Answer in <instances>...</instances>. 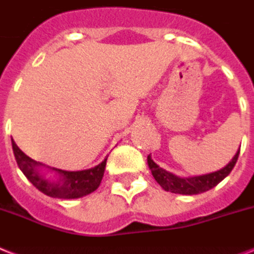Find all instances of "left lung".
Masks as SVG:
<instances>
[{
	"label": "left lung",
	"mask_w": 254,
	"mask_h": 254,
	"mask_svg": "<svg viewBox=\"0 0 254 254\" xmlns=\"http://www.w3.org/2000/svg\"><path fill=\"white\" fill-rule=\"evenodd\" d=\"M239 152H240V147L239 151L235 154L227 166L223 167L222 170L211 172V174L206 175H199V176H193V177H180L176 175L171 174L168 171L163 170L162 167H159L154 160L151 159V156H147V164L151 170V174L156 183L167 191L171 193H176V194H185V195H191V194H199L206 190L213 189L214 187L219 184L220 181L223 180L224 177H227L232 168L235 167L236 162H238Z\"/></svg>",
	"instance_id": "1"
}]
</instances>
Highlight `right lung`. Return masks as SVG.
I'll return each mask as SVG.
<instances>
[{"label": "right lung", "mask_w": 254, "mask_h": 254, "mask_svg": "<svg viewBox=\"0 0 254 254\" xmlns=\"http://www.w3.org/2000/svg\"><path fill=\"white\" fill-rule=\"evenodd\" d=\"M11 145H13L16 164L23 172L24 176L36 189L52 198H80V197L96 190L102 183L104 170H106L107 158L94 168L84 171H64L48 167L49 170L56 172V177L49 179L44 174H41L40 168L45 167L44 164L27 156L15 145L14 141H11Z\"/></svg>", "instance_id": "obj_1"}]
</instances>
